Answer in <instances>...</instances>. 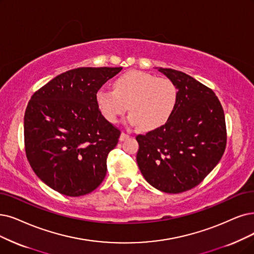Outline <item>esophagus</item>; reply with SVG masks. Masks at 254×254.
<instances>
[{"instance_id": "34e87169", "label": "esophagus", "mask_w": 254, "mask_h": 254, "mask_svg": "<svg viewBox=\"0 0 254 254\" xmlns=\"http://www.w3.org/2000/svg\"><path fill=\"white\" fill-rule=\"evenodd\" d=\"M127 138H129V134H127V133H125V132H122V133H121V135H120V140H121V141H123V140H125V139H127Z\"/></svg>"}]
</instances>
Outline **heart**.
Masks as SVG:
<instances>
[{
	"label": "heart",
	"mask_w": 254,
	"mask_h": 254,
	"mask_svg": "<svg viewBox=\"0 0 254 254\" xmlns=\"http://www.w3.org/2000/svg\"><path fill=\"white\" fill-rule=\"evenodd\" d=\"M114 90L101 88L97 107L107 122L116 124L126 111L129 123L150 131L165 126L173 116L178 100L176 85L168 78H157L141 70H129L118 77Z\"/></svg>",
	"instance_id": "heart-1"
}]
</instances>
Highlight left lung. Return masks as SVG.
Here are the masks:
<instances>
[{
    "mask_svg": "<svg viewBox=\"0 0 254 254\" xmlns=\"http://www.w3.org/2000/svg\"><path fill=\"white\" fill-rule=\"evenodd\" d=\"M178 89L168 123L137 135L136 161L155 189L178 194L198 186L220 161L226 147L224 110L210 88L190 75L159 67Z\"/></svg>",
    "mask_w": 254,
    "mask_h": 254,
    "instance_id": "8db88e82",
    "label": "left lung"
}]
</instances>
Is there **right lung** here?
<instances>
[{
	"label": "right lung",
	"mask_w": 254,
	"mask_h": 254,
	"mask_svg": "<svg viewBox=\"0 0 254 254\" xmlns=\"http://www.w3.org/2000/svg\"><path fill=\"white\" fill-rule=\"evenodd\" d=\"M121 69H69L29 101L24 117L28 161L37 177L60 194H89L105 178L107 155L121 131L101 116L96 95Z\"/></svg>",
	"instance_id": "1"
}]
</instances>
